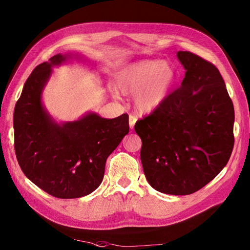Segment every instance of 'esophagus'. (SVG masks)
Listing matches in <instances>:
<instances>
[{
	"label": "esophagus",
	"mask_w": 250,
	"mask_h": 250,
	"mask_svg": "<svg viewBox=\"0 0 250 250\" xmlns=\"http://www.w3.org/2000/svg\"><path fill=\"white\" fill-rule=\"evenodd\" d=\"M137 120H138L137 117L133 115H129V127L131 128V129L134 127V124H135V122H137Z\"/></svg>",
	"instance_id": "esophagus-1"
}]
</instances>
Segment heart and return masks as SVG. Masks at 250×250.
Listing matches in <instances>:
<instances>
[{"label": "heart", "instance_id": "b5f03b06", "mask_svg": "<svg viewBox=\"0 0 250 250\" xmlns=\"http://www.w3.org/2000/svg\"><path fill=\"white\" fill-rule=\"evenodd\" d=\"M175 81L176 72L172 64L146 60L126 67L120 74L118 85L124 95H137L135 107L142 113H149L166 101Z\"/></svg>", "mask_w": 250, "mask_h": 250}]
</instances>
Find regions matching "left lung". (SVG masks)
Returning <instances> with one entry per match:
<instances>
[{
  "instance_id": "8db88e82",
  "label": "left lung",
  "mask_w": 250,
  "mask_h": 250,
  "mask_svg": "<svg viewBox=\"0 0 250 250\" xmlns=\"http://www.w3.org/2000/svg\"><path fill=\"white\" fill-rule=\"evenodd\" d=\"M186 70L180 87L160 107L139 120L141 161L156 191L188 195L213 180L233 148V104L217 67L188 51H178Z\"/></svg>"
}]
</instances>
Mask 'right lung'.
<instances>
[{"label":"right lung","mask_w":250,"mask_h":250,"mask_svg":"<svg viewBox=\"0 0 250 250\" xmlns=\"http://www.w3.org/2000/svg\"><path fill=\"white\" fill-rule=\"evenodd\" d=\"M65 56L57 54L28 77L13 115L14 150L25 175L42 190L62 199L94 192L103 180L105 163L129 132L128 115L103 119L88 113L58 125L42 104V92Z\"/></svg>","instance_id":"obj_1"}]
</instances>
